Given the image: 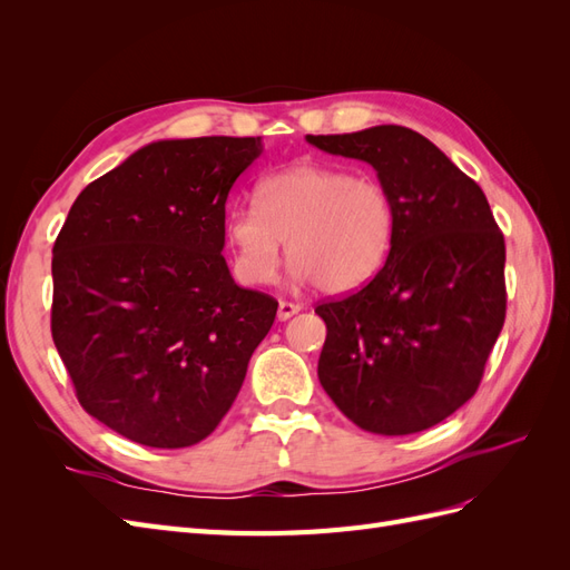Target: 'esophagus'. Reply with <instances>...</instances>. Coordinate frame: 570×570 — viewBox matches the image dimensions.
Here are the masks:
<instances>
[{"instance_id":"1","label":"esophagus","mask_w":570,"mask_h":570,"mask_svg":"<svg viewBox=\"0 0 570 570\" xmlns=\"http://www.w3.org/2000/svg\"><path fill=\"white\" fill-rule=\"evenodd\" d=\"M297 312H302V304H295V302H285V299H281V304H278V318H281V321H287V318H292V316H295Z\"/></svg>"}]
</instances>
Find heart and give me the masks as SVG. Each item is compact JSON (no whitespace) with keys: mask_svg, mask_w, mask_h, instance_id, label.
I'll return each mask as SVG.
<instances>
[{"mask_svg":"<svg viewBox=\"0 0 570 570\" xmlns=\"http://www.w3.org/2000/svg\"><path fill=\"white\" fill-rule=\"evenodd\" d=\"M396 226L385 183L323 164H299L258 180L254 204L235 206L226 237L239 281L268 285L287 258L299 283L327 295L366 285L383 268Z\"/></svg>","mask_w":570,"mask_h":570,"instance_id":"1","label":"heart"}]
</instances>
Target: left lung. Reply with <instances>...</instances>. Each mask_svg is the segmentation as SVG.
<instances>
[{
    "label": "left lung",
    "instance_id": "left-lung-1",
    "mask_svg": "<svg viewBox=\"0 0 570 570\" xmlns=\"http://www.w3.org/2000/svg\"><path fill=\"white\" fill-rule=\"evenodd\" d=\"M306 140L371 164L396 212L375 278L316 306L327 327L318 381L368 433H421L469 402L485 373L507 316L504 235L480 185L416 130Z\"/></svg>",
    "mask_w": 570,
    "mask_h": 570
}]
</instances>
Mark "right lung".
I'll list each match as a JSON object with an SVG mask.
<instances>
[{"label":"right lung","mask_w":570,"mask_h":570,"mask_svg":"<svg viewBox=\"0 0 570 570\" xmlns=\"http://www.w3.org/2000/svg\"><path fill=\"white\" fill-rule=\"evenodd\" d=\"M262 137L151 142L82 189L51 258V337L80 406L137 444L212 435L278 312L223 258Z\"/></svg>","instance_id":"right-lung-1"}]
</instances>
